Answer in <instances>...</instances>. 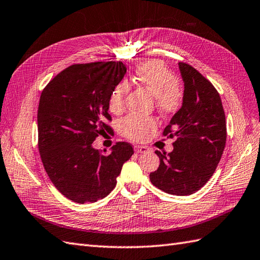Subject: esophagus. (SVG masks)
I'll use <instances>...</instances> for the list:
<instances>
[{"instance_id":"1","label":"esophagus","mask_w":260,"mask_h":260,"mask_svg":"<svg viewBox=\"0 0 260 260\" xmlns=\"http://www.w3.org/2000/svg\"><path fill=\"white\" fill-rule=\"evenodd\" d=\"M134 149H135V153H137V154L147 152V147H145V146H138V145H137V146L134 147Z\"/></svg>"}]
</instances>
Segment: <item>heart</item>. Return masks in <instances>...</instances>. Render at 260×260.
I'll use <instances>...</instances> for the list:
<instances>
[{"instance_id": "1", "label": "heart", "mask_w": 260, "mask_h": 260, "mask_svg": "<svg viewBox=\"0 0 260 260\" xmlns=\"http://www.w3.org/2000/svg\"><path fill=\"white\" fill-rule=\"evenodd\" d=\"M133 80L140 86L146 88L154 95L155 106L161 113L172 114L179 110L184 99L182 85L176 76L161 61H147L142 63L133 73ZM128 92V84L122 81L117 83L108 98V110L114 114H120L125 110V99ZM157 126L153 116L129 114L120 119L118 131L120 135L132 142L146 140L148 134Z\"/></svg>"}]
</instances>
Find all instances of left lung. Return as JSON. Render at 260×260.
Masks as SVG:
<instances>
[{"label":"left lung","mask_w":260,"mask_h":260,"mask_svg":"<svg viewBox=\"0 0 260 260\" xmlns=\"http://www.w3.org/2000/svg\"><path fill=\"white\" fill-rule=\"evenodd\" d=\"M184 80L183 106L162 136L175 138L171 153H160L157 171L149 174L154 186L167 194L187 196L206 184L224 152L226 117L219 93L191 65L179 62Z\"/></svg>","instance_id":"8db88e82"}]
</instances>
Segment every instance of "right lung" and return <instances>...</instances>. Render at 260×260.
Listing matches in <instances>:
<instances>
[{
	"instance_id": "add662e5",
	"label": "right lung",
	"mask_w": 260,
	"mask_h": 260,
	"mask_svg": "<svg viewBox=\"0 0 260 260\" xmlns=\"http://www.w3.org/2000/svg\"><path fill=\"white\" fill-rule=\"evenodd\" d=\"M125 73L126 66L119 61L73 64L42 90L41 159L56 189L75 203L106 197L116 186L123 164L134 154L126 142H117L108 154L92 146L99 135L113 133L108 98Z\"/></svg>"
}]
</instances>
